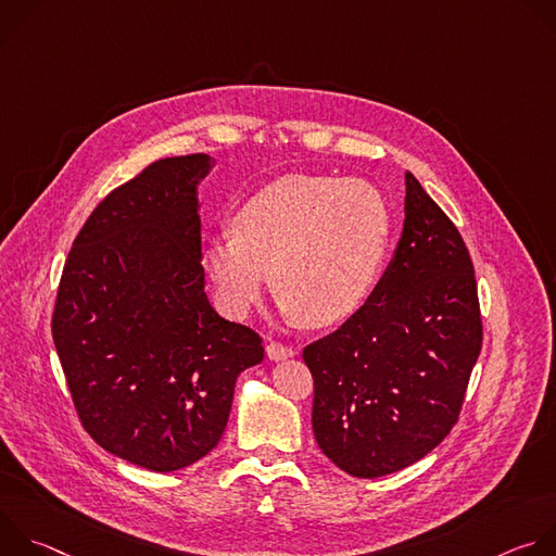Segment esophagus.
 <instances>
[{"label": "esophagus", "instance_id": "34e87169", "mask_svg": "<svg viewBox=\"0 0 556 556\" xmlns=\"http://www.w3.org/2000/svg\"><path fill=\"white\" fill-rule=\"evenodd\" d=\"M266 354H268L270 361H286V358H292V356H294V350L288 348V345H281V343H275V341H273V343L266 348Z\"/></svg>", "mask_w": 556, "mask_h": 556}]
</instances>
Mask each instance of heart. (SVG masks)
<instances>
[{
	"mask_svg": "<svg viewBox=\"0 0 556 556\" xmlns=\"http://www.w3.org/2000/svg\"><path fill=\"white\" fill-rule=\"evenodd\" d=\"M232 235L208 237L202 266L219 303L247 316L270 281L286 316L324 328L352 316L371 294L389 208L356 178L283 176L235 211Z\"/></svg>",
	"mask_w": 556,
	"mask_h": 556,
	"instance_id": "1",
	"label": "heart"
}]
</instances>
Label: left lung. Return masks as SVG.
<instances>
[{
  "label": "left lung",
  "mask_w": 556,
  "mask_h": 556,
  "mask_svg": "<svg viewBox=\"0 0 556 556\" xmlns=\"http://www.w3.org/2000/svg\"><path fill=\"white\" fill-rule=\"evenodd\" d=\"M405 187L403 232L382 279L337 332L303 350L314 438L365 480L422 459L448 435L482 350L462 237L409 172Z\"/></svg>",
  "instance_id": "8db88e82"
}]
</instances>
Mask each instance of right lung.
I'll use <instances>...</instances> for the list:
<instances>
[{"label":"right lung","mask_w":556,"mask_h":556,"mask_svg":"<svg viewBox=\"0 0 556 556\" xmlns=\"http://www.w3.org/2000/svg\"><path fill=\"white\" fill-rule=\"evenodd\" d=\"M206 153L165 157L114 189L67 255L52 339L88 433L112 455L172 472L213 451L260 334L206 296L200 185Z\"/></svg>","instance_id":"right-lung-1"}]
</instances>
